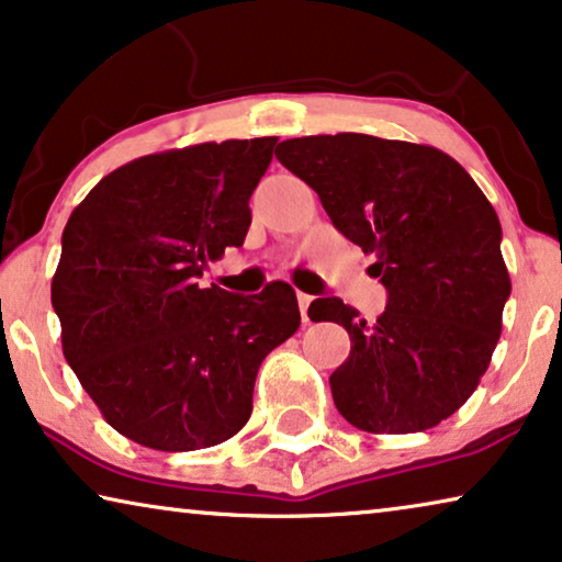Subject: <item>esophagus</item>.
<instances>
[{
    "instance_id": "esophagus-1",
    "label": "esophagus",
    "mask_w": 562,
    "mask_h": 562,
    "mask_svg": "<svg viewBox=\"0 0 562 562\" xmlns=\"http://www.w3.org/2000/svg\"><path fill=\"white\" fill-rule=\"evenodd\" d=\"M296 302H299V312H302V322L306 325V322H310V304H312V296L310 294H304V291H299L296 294Z\"/></svg>"
}]
</instances>
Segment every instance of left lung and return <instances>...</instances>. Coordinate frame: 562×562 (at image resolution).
<instances>
[{
    "mask_svg": "<svg viewBox=\"0 0 562 562\" xmlns=\"http://www.w3.org/2000/svg\"><path fill=\"white\" fill-rule=\"evenodd\" d=\"M276 158L310 183L333 225L366 252L389 291L373 325L342 299L310 319L348 329L329 375L337 412L373 435L440 425L479 386L502 335L512 281L496 210L463 166L432 145L360 133L283 140Z\"/></svg>",
    "mask_w": 562,
    "mask_h": 562,
    "instance_id": "8db88e82",
    "label": "left lung"
}]
</instances>
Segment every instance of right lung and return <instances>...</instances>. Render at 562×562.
Segmentation results:
<instances>
[{
	"label": "right lung",
	"instance_id": "obj_1",
	"mask_svg": "<svg viewBox=\"0 0 562 562\" xmlns=\"http://www.w3.org/2000/svg\"><path fill=\"white\" fill-rule=\"evenodd\" d=\"M279 137L189 145L104 176L76 206L50 283L64 356L102 417L137 445L212 448L243 429L263 358L299 329L296 294L212 283L240 248Z\"/></svg>",
	"mask_w": 562,
	"mask_h": 562
}]
</instances>
